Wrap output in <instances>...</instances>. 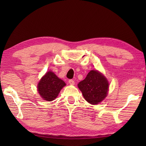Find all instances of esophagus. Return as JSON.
<instances>
[{
    "label": "esophagus",
    "mask_w": 146,
    "mask_h": 146,
    "mask_svg": "<svg viewBox=\"0 0 146 146\" xmlns=\"http://www.w3.org/2000/svg\"><path fill=\"white\" fill-rule=\"evenodd\" d=\"M68 82H69L70 85H75V81H74V80H70L69 81H68Z\"/></svg>",
    "instance_id": "1"
}]
</instances>
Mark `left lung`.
<instances>
[{"mask_svg":"<svg viewBox=\"0 0 146 146\" xmlns=\"http://www.w3.org/2000/svg\"><path fill=\"white\" fill-rule=\"evenodd\" d=\"M108 82L103 74L97 70H92L86 78L80 82L78 86L83 97L92 105L98 104L107 97Z\"/></svg>","mask_w":146,"mask_h":146,"instance_id":"8db88e82","label":"left lung"}]
</instances>
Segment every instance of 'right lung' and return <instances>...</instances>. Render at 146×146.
Masks as SVG:
<instances>
[{"label":"right lung","mask_w":146,"mask_h":146,"mask_svg":"<svg viewBox=\"0 0 146 146\" xmlns=\"http://www.w3.org/2000/svg\"><path fill=\"white\" fill-rule=\"evenodd\" d=\"M66 85L52 72L48 71L40 80L38 85V91L41 97L46 101H52L58 97L61 90Z\"/></svg>","instance_id":"obj_1"}]
</instances>
